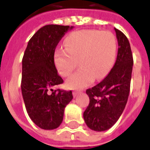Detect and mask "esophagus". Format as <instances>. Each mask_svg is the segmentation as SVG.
I'll use <instances>...</instances> for the list:
<instances>
[{
  "mask_svg": "<svg viewBox=\"0 0 150 150\" xmlns=\"http://www.w3.org/2000/svg\"><path fill=\"white\" fill-rule=\"evenodd\" d=\"M79 94V91H73V96H78V95Z\"/></svg>",
  "mask_w": 150,
  "mask_h": 150,
  "instance_id": "34e87169",
  "label": "esophagus"
}]
</instances>
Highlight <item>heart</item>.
<instances>
[{
	"mask_svg": "<svg viewBox=\"0 0 150 150\" xmlns=\"http://www.w3.org/2000/svg\"><path fill=\"white\" fill-rule=\"evenodd\" d=\"M65 49L57 50L54 63L60 75L69 76L77 67L80 68L67 80L71 88H82L94 79H102L112 68L116 53V40L109 31L81 30L72 32L64 41Z\"/></svg>",
	"mask_w": 150,
	"mask_h": 150,
	"instance_id": "obj_1",
	"label": "heart"
}]
</instances>
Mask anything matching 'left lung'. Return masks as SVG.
Instances as JSON below:
<instances>
[{"label":"left lung","mask_w":150,"mask_h":150,"mask_svg":"<svg viewBox=\"0 0 150 150\" xmlns=\"http://www.w3.org/2000/svg\"><path fill=\"white\" fill-rule=\"evenodd\" d=\"M117 58L109 74L86 93L89 104L83 112V119L94 131L102 132L109 129L121 116L129 98L132 77L133 59L127 37L117 29Z\"/></svg>","instance_id":"left-lung-1"}]
</instances>
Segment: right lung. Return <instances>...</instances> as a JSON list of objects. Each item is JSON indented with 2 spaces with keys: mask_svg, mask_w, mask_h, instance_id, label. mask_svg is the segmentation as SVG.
<instances>
[{
  "mask_svg": "<svg viewBox=\"0 0 150 150\" xmlns=\"http://www.w3.org/2000/svg\"><path fill=\"white\" fill-rule=\"evenodd\" d=\"M73 26L47 25L33 35L22 59L21 92L32 121L46 130L57 129L65 107L73 99L71 91L54 90L63 83L54 65V51L64 34Z\"/></svg>",
  "mask_w": 150,
  "mask_h": 150,
  "instance_id": "obj_1",
  "label": "right lung"
}]
</instances>
